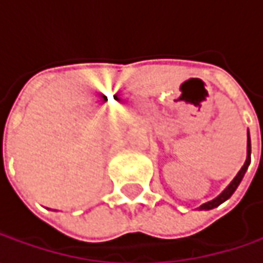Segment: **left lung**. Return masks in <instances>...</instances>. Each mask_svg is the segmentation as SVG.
Returning a JSON list of instances; mask_svg holds the SVG:
<instances>
[{
    "label": "left lung",
    "instance_id": "1",
    "mask_svg": "<svg viewBox=\"0 0 263 263\" xmlns=\"http://www.w3.org/2000/svg\"><path fill=\"white\" fill-rule=\"evenodd\" d=\"M250 151H252V147H250V136H249V130H248V155H246V161H245V164H243V167L240 168V171L237 173V176L234 177L233 180H231V183L228 184L219 195H218L217 197H214L212 200H208V202H205V203H202L200 206L197 208L199 211H209V209H214V208L219 206L222 202H226L227 199H230L231 197V195L236 192V189L238 187V184H240V181L243 180V177H245V174H246V171H248L249 168V164H250Z\"/></svg>",
    "mask_w": 263,
    "mask_h": 263
}]
</instances>
